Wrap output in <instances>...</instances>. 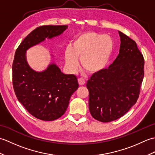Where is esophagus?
I'll list each match as a JSON object with an SVG mask.
<instances>
[{
    "label": "esophagus",
    "mask_w": 155,
    "mask_h": 155,
    "mask_svg": "<svg viewBox=\"0 0 155 155\" xmlns=\"http://www.w3.org/2000/svg\"><path fill=\"white\" fill-rule=\"evenodd\" d=\"M78 84L81 85V86H83V85L85 84V81L82 78H78Z\"/></svg>",
    "instance_id": "1"
}]
</instances>
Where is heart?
Here are the masks:
<instances>
[{
	"instance_id": "heart-1",
	"label": "heart",
	"mask_w": 155,
	"mask_h": 155,
	"mask_svg": "<svg viewBox=\"0 0 155 155\" xmlns=\"http://www.w3.org/2000/svg\"><path fill=\"white\" fill-rule=\"evenodd\" d=\"M114 51V41L108 35L86 32L78 35L64 51L65 64L71 71L77 69L80 58L81 67L90 74L107 67Z\"/></svg>"
}]
</instances>
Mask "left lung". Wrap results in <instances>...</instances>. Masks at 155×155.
Returning a JSON list of instances; mask_svg holds the SVG:
<instances>
[{
  "label": "left lung",
  "instance_id": "1",
  "mask_svg": "<svg viewBox=\"0 0 155 155\" xmlns=\"http://www.w3.org/2000/svg\"><path fill=\"white\" fill-rule=\"evenodd\" d=\"M119 54L113 64L87 81L88 107L95 119L113 121L137 103L144 78V61L136 42L120 31Z\"/></svg>",
  "mask_w": 155,
  "mask_h": 155
}]
</instances>
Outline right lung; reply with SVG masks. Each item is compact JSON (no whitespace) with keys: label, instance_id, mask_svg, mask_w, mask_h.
Listing matches in <instances>:
<instances>
[{"label":"right lung","instance_id":"add662e5","mask_svg":"<svg viewBox=\"0 0 155 155\" xmlns=\"http://www.w3.org/2000/svg\"><path fill=\"white\" fill-rule=\"evenodd\" d=\"M67 25H45L28 34L16 49L12 63V84L17 99L29 113L40 120L51 121L67 110L71 95L78 88L74 74H64L54 63L37 72L29 67L26 51L61 35Z\"/></svg>","mask_w":155,"mask_h":155}]
</instances>
